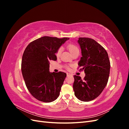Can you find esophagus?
<instances>
[{
    "mask_svg": "<svg viewBox=\"0 0 129 129\" xmlns=\"http://www.w3.org/2000/svg\"><path fill=\"white\" fill-rule=\"evenodd\" d=\"M72 74H69V73H67V77H69V76H72Z\"/></svg>",
    "mask_w": 129,
    "mask_h": 129,
    "instance_id": "obj_1",
    "label": "esophagus"
}]
</instances>
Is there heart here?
<instances>
[{
	"instance_id": "obj_1",
	"label": "heart",
	"mask_w": 129,
	"mask_h": 129,
	"mask_svg": "<svg viewBox=\"0 0 129 129\" xmlns=\"http://www.w3.org/2000/svg\"><path fill=\"white\" fill-rule=\"evenodd\" d=\"M68 49L69 50L70 52L72 53V54L76 52H77V51H79V48H78L76 46H75V45L70 44V45H69L68 46ZM62 47H60V48H59L58 49L57 51V52L56 53V55L57 56H59L60 55V54H61V53L62 52Z\"/></svg>"
}]
</instances>
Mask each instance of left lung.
Listing matches in <instances>:
<instances>
[{"label":"left lung","mask_w":129,"mask_h":129,"mask_svg":"<svg viewBox=\"0 0 129 129\" xmlns=\"http://www.w3.org/2000/svg\"><path fill=\"white\" fill-rule=\"evenodd\" d=\"M78 43L82 57L79 67L85 76L82 80L74 75V94L79 100L89 102L97 98L106 86L110 74V62L105 49L95 40L88 38H79Z\"/></svg>","instance_id":"1"}]
</instances>
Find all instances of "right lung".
Here are the masks:
<instances>
[{"label":"right lung","mask_w":129,"mask_h":129,"mask_svg":"<svg viewBox=\"0 0 129 129\" xmlns=\"http://www.w3.org/2000/svg\"><path fill=\"white\" fill-rule=\"evenodd\" d=\"M69 38L43 37L31 42L23 54L21 72L26 87L34 97L44 102L57 99L65 73H50L49 61L57 60L55 53Z\"/></svg>","instance_id":"obj_1"}]
</instances>
